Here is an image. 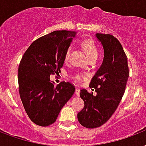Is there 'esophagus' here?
Here are the masks:
<instances>
[{
  "label": "esophagus",
  "instance_id": "esophagus-1",
  "mask_svg": "<svg viewBox=\"0 0 146 146\" xmlns=\"http://www.w3.org/2000/svg\"><path fill=\"white\" fill-rule=\"evenodd\" d=\"M80 89L75 90V94H76V96H80Z\"/></svg>",
  "mask_w": 146,
  "mask_h": 146
}]
</instances>
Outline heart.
I'll list each match as a JSON object with an SVG mask.
<instances>
[{
  "label": "heart",
  "instance_id": "heart-1",
  "mask_svg": "<svg viewBox=\"0 0 146 146\" xmlns=\"http://www.w3.org/2000/svg\"><path fill=\"white\" fill-rule=\"evenodd\" d=\"M83 48L84 49V52L87 55L88 59L90 58H94V57H98V48L95 46V44L94 42H92L91 40H85L83 42ZM70 52H71V47H69L68 49L65 53V60L67 61L69 58H70ZM75 80L77 82H81L82 80H84V76L81 74H77L76 76L74 77Z\"/></svg>",
  "mask_w": 146,
  "mask_h": 146
}]
</instances>
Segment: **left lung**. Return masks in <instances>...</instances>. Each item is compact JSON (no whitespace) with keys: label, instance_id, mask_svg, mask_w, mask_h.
Wrapping results in <instances>:
<instances>
[{"label":"left lung","instance_id":"left-lung-1","mask_svg":"<svg viewBox=\"0 0 146 146\" xmlns=\"http://www.w3.org/2000/svg\"><path fill=\"white\" fill-rule=\"evenodd\" d=\"M104 48L102 64L90 84L97 95L80 90L84 108L77 114L79 122L87 128L100 127L111 117L125 94L129 76L128 59L119 41L108 34L95 35Z\"/></svg>","mask_w":146,"mask_h":146}]
</instances>
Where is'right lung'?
Returning <instances> with one entry per match:
<instances>
[{
  "mask_svg": "<svg viewBox=\"0 0 146 146\" xmlns=\"http://www.w3.org/2000/svg\"><path fill=\"white\" fill-rule=\"evenodd\" d=\"M76 35L66 30L46 35L32 43L20 62V98L28 116L36 125L45 127L53 124L75 92L69 82L54 87L49 76L60 72L65 53Z\"/></svg>",
  "mask_w": 146,
  "mask_h": 146,
  "instance_id": "1",
  "label": "right lung"
}]
</instances>
